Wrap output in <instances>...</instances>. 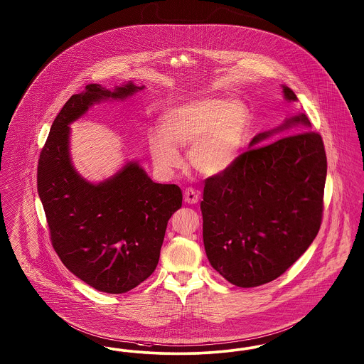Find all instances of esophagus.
Returning a JSON list of instances; mask_svg holds the SVG:
<instances>
[{"label": "esophagus", "mask_w": 364, "mask_h": 364, "mask_svg": "<svg viewBox=\"0 0 364 364\" xmlns=\"http://www.w3.org/2000/svg\"><path fill=\"white\" fill-rule=\"evenodd\" d=\"M184 200L186 203L195 204L199 200V192L196 189L188 188L184 191Z\"/></svg>", "instance_id": "esophagus-1"}]
</instances>
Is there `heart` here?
Returning <instances> with one entry per match:
<instances>
[{
	"instance_id": "b5f03b06",
	"label": "heart",
	"mask_w": 364,
	"mask_h": 364,
	"mask_svg": "<svg viewBox=\"0 0 364 364\" xmlns=\"http://www.w3.org/2000/svg\"><path fill=\"white\" fill-rule=\"evenodd\" d=\"M250 112L238 99L200 97L169 108L162 131L150 136V153L162 171L181 166L177 149L189 144V165L204 176L228 172L238 160L247 138Z\"/></svg>"
}]
</instances>
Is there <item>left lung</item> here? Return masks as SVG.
Wrapping results in <instances>:
<instances>
[{"mask_svg": "<svg viewBox=\"0 0 364 364\" xmlns=\"http://www.w3.org/2000/svg\"><path fill=\"white\" fill-rule=\"evenodd\" d=\"M284 99L298 100L283 85ZM302 124L304 133L259 146L271 134ZM305 114L256 135L233 166L204 181L203 242L213 268L238 287L275 280L318 233L326 154Z\"/></svg>", "mask_w": 364, "mask_h": 364, "instance_id": "1", "label": "left lung"}]
</instances>
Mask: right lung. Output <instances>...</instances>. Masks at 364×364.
<instances>
[{
    "label": "right lung",
    "instance_id": "1",
    "mask_svg": "<svg viewBox=\"0 0 364 364\" xmlns=\"http://www.w3.org/2000/svg\"><path fill=\"white\" fill-rule=\"evenodd\" d=\"M142 89L134 82L114 90L89 84L73 95L55 117L38 165V192L60 262L108 294L132 290L154 272L183 193L176 184L154 183L134 161L99 184L87 181L70 160L69 124L95 102L123 100Z\"/></svg>",
    "mask_w": 364,
    "mask_h": 364
}]
</instances>
